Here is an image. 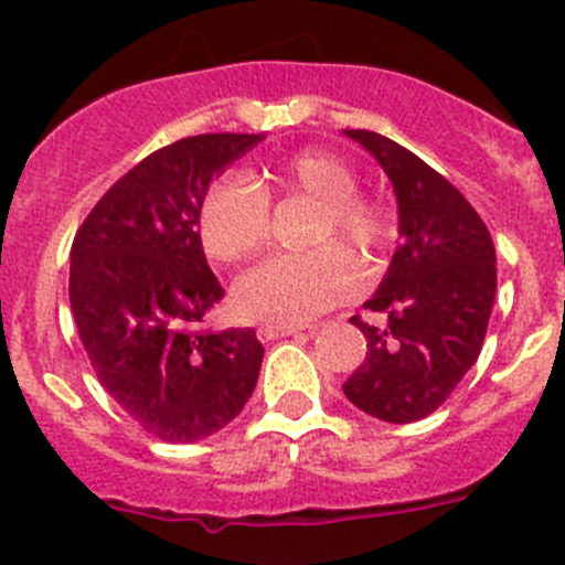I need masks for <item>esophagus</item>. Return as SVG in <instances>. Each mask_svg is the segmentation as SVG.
Instances as JSON below:
<instances>
[{
    "instance_id": "1",
    "label": "esophagus",
    "mask_w": 565,
    "mask_h": 565,
    "mask_svg": "<svg viewBox=\"0 0 565 565\" xmlns=\"http://www.w3.org/2000/svg\"><path fill=\"white\" fill-rule=\"evenodd\" d=\"M303 333V328H298V324H259V330H256V335H259L262 341H273V339H281V335H298Z\"/></svg>"
}]
</instances>
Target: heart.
I'll return each instance as SVG.
<instances>
[{"mask_svg":"<svg viewBox=\"0 0 565 565\" xmlns=\"http://www.w3.org/2000/svg\"><path fill=\"white\" fill-rule=\"evenodd\" d=\"M262 185L300 191L322 204L315 241H339L355 248H377L388 237L383 210L355 196L358 177L330 152L306 150L262 172ZM199 232L210 256L241 262L265 248L270 237V199L256 182L221 177L207 188L199 207ZM361 284V270L339 246L306 254L273 256L241 278L237 309L248 319L273 324H306L350 298Z\"/></svg>","mask_w":565,"mask_h":565,"instance_id":"b5f03b06","label":"heart"}]
</instances>
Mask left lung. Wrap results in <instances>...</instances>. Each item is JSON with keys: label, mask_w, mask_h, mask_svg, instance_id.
<instances>
[{"label": "left lung", "mask_w": 565, "mask_h": 565, "mask_svg": "<svg viewBox=\"0 0 565 565\" xmlns=\"http://www.w3.org/2000/svg\"><path fill=\"white\" fill-rule=\"evenodd\" d=\"M388 174L398 243L363 309L385 324L350 322L366 335V361L341 388L366 415L413 424L435 413L481 355L498 292L494 243L472 204L440 172L374 130H344Z\"/></svg>", "instance_id": "8db88e82"}]
</instances>
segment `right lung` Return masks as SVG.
<instances>
[{
	"label": "right lung",
	"mask_w": 565,
	"mask_h": 565,
	"mask_svg": "<svg viewBox=\"0 0 565 565\" xmlns=\"http://www.w3.org/2000/svg\"><path fill=\"white\" fill-rule=\"evenodd\" d=\"M265 134H202L119 177L71 248V309L98 383L145 431L196 443L250 398L265 347L250 328L199 330L224 298L199 207L213 177Z\"/></svg>",
	"instance_id": "1"
}]
</instances>
